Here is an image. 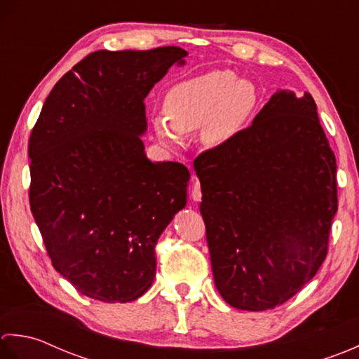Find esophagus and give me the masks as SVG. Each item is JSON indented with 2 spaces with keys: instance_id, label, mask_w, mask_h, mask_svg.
<instances>
[{
  "instance_id": "esophagus-1",
  "label": "esophagus",
  "mask_w": 359,
  "mask_h": 359,
  "mask_svg": "<svg viewBox=\"0 0 359 359\" xmlns=\"http://www.w3.org/2000/svg\"><path fill=\"white\" fill-rule=\"evenodd\" d=\"M201 186L200 181L196 177H194V186H192V200L194 201H201Z\"/></svg>"
}]
</instances>
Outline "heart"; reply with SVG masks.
I'll use <instances>...</instances> for the list:
<instances>
[{
  "instance_id": "b5f03b06",
  "label": "heart",
  "mask_w": 359,
  "mask_h": 359,
  "mask_svg": "<svg viewBox=\"0 0 359 359\" xmlns=\"http://www.w3.org/2000/svg\"><path fill=\"white\" fill-rule=\"evenodd\" d=\"M255 90L229 69H215L172 86L164 97L165 118L153 127L167 145L203 127V141L220 147L243 128L255 108Z\"/></svg>"
}]
</instances>
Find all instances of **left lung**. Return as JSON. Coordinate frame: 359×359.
Masks as SVG:
<instances>
[{"label": "left lung", "mask_w": 359, "mask_h": 359, "mask_svg": "<svg viewBox=\"0 0 359 359\" xmlns=\"http://www.w3.org/2000/svg\"><path fill=\"white\" fill-rule=\"evenodd\" d=\"M215 287L233 309L287 302L323 265L336 159L310 93H274L252 126L194 161Z\"/></svg>", "instance_id": "obj_1"}]
</instances>
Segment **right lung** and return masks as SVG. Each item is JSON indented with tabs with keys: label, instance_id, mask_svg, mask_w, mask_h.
Masks as SVG:
<instances>
[{
	"label": "right lung",
	"instance_id": "add662e5",
	"mask_svg": "<svg viewBox=\"0 0 359 359\" xmlns=\"http://www.w3.org/2000/svg\"><path fill=\"white\" fill-rule=\"evenodd\" d=\"M186 55H86L49 93L29 139V201L48 255L96 301L131 302L151 287L156 241L187 203V167L151 163L141 139L144 99Z\"/></svg>",
	"mask_w": 359,
	"mask_h": 359
}]
</instances>
